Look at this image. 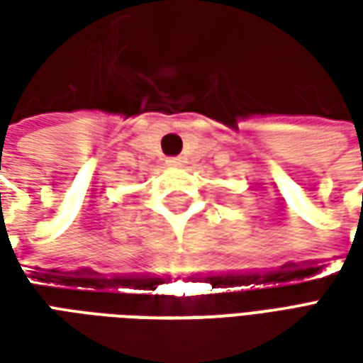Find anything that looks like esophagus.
Here are the masks:
<instances>
[{"instance_id": "1", "label": "esophagus", "mask_w": 363, "mask_h": 363, "mask_svg": "<svg viewBox=\"0 0 363 363\" xmlns=\"http://www.w3.org/2000/svg\"><path fill=\"white\" fill-rule=\"evenodd\" d=\"M165 163H167V165H169V167H181V165H182V161H181V159H179V157H169V159H167V161H165Z\"/></svg>"}]
</instances>
